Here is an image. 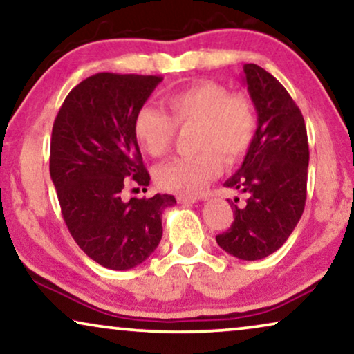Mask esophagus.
<instances>
[{
    "label": "esophagus",
    "mask_w": 354,
    "mask_h": 354,
    "mask_svg": "<svg viewBox=\"0 0 354 354\" xmlns=\"http://www.w3.org/2000/svg\"><path fill=\"white\" fill-rule=\"evenodd\" d=\"M198 200H200L198 196L185 195V193H180V195H177V201L180 203V205H193V203H196Z\"/></svg>",
    "instance_id": "esophagus-1"
}]
</instances>
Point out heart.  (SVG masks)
Instances as JSON below:
<instances>
[{"instance_id":"b5f03b06","label":"heart","mask_w":354,"mask_h":354,"mask_svg":"<svg viewBox=\"0 0 354 354\" xmlns=\"http://www.w3.org/2000/svg\"><path fill=\"white\" fill-rule=\"evenodd\" d=\"M171 118L154 106L135 115L133 133L145 153L162 156L177 127L196 124L195 148L200 153L174 158L156 169L158 185L169 192L196 193L222 172V157L235 162L248 151L256 132V114L243 95H230L224 85L201 80L164 98Z\"/></svg>"}]
</instances>
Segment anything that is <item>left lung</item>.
<instances>
[{
    "label": "left lung",
    "mask_w": 354,
    "mask_h": 354,
    "mask_svg": "<svg viewBox=\"0 0 354 354\" xmlns=\"http://www.w3.org/2000/svg\"><path fill=\"white\" fill-rule=\"evenodd\" d=\"M243 72L258 127L240 169L224 185L245 193L246 203H232L234 222L216 241L235 258L258 261L277 251L301 219L309 148L301 111L283 85L256 64H245Z\"/></svg>",
    "instance_id": "1"
}]
</instances>
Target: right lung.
<instances>
[{
    "mask_svg": "<svg viewBox=\"0 0 354 354\" xmlns=\"http://www.w3.org/2000/svg\"><path fill=\"white\" fill-rule=\"evenodd\" d=\"M159 75L100 72L66 96L51 133L50 174L62 217L84 253L113 270L147 261L162 236V212L176 198L122 200L129 183L149 185L133 133L135 115Z\"/></svg>",
    "mask_w": 354,
    "mask_h": 354,
    "instance_id": "1",
    "label": "right lung"
}]
</instances>
